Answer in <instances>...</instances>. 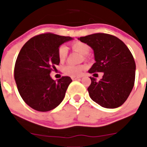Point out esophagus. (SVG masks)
Wrapping results in <instances>:
<instances>
[{"mask_svg":"<svg viewBox=\"0 0 147 147\" xmlns=\"http://www.w3.org/2000/svg\"><path fill=\"white\" fill-rule=\"evenodd\" d=\"M71 78H72V80H76L79 79V78H80V77H77V76H72V77H71Z\"/></svg>","mask_w":147,"mask_h":147,"instance_id":"1","label":"esophagus"}]
</instances>
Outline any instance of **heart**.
Returning a JSON list of instances; mask_svg holds the SVG:
<instances>
[{"instance_id": "obj_1", "label": "heart", "mask_w": 147, "mask_h": 147, "mask_svg": "<svg viewBox=\"0 0 147 147\" xmlns=\"http://www.w3.org/2000/svg\"><path fill=\"white\" fill-rule=\"evenodd\" d=\"M72 49L77 52H79L81 54L84 55V57H87V55L90 52V47L87 44L82 42H74L72 45ZM68 54V47L65 45H62L59 47L57 50V55L60 61H64ZM86 66L84 65H67L63 68V71L66 75L69 76H80L82 75L83 71L85 69Z\"/></svg>"}]
</instances>
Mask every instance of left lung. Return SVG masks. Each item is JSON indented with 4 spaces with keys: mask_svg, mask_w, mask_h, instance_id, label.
<instances>
[{
    "mask_svg": "<svg viewBox=\"0 0 147 147\" xmlns=\"http://www.w3.org/2000/svg\"><path fill=\"white\" fill-rule=\"evenodd\" d=\"M79 40L94 50L96 63L89 72L104 73L100 81L90 78L92 82L87 88L90 97L103 107H119L134 87L136 64L132 54L121 40L109 34L99 32Z\"/></svg>",
    "mask_w": 147,
    "mask_h": 147,
    "instance_id": "1",
    "label": "left lung"
}]
</instances>
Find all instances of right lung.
Wrapping results in <instances>:
<instances>
[{"mask_svg": "<svg viewBox=\"0 0 147 147\" xmlns=\"http://www.w3.org/2000/svg\"><path fill=\"white\" fill-rule=\"evenodd\" d=\"M71 40L70 37L46 32L32 37L20 50L15 64V80L23 101L35 110L48 112L64 99L72 80L63 76L55 82L50 74L60 63V45Z\"/></svg>", "mask_w": 147, "mask_h": 147, "instance_id": "right-lung-1", "label": "right lung"}]
</instances>
